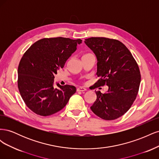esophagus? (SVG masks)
Listing matches in <instances>:
<instances>
[{
	"label": "esophagus",
	"mask_w": 159,
	"mask_h": 159,
	"mask_svg": "<svg viewBox=\"0 0 159 159\" xmlns=\"http://www.w3.org/2000/svg\"><path fill=\"white\" fill-rule=\"evenodd\" d=\"M87 89L84 88H82V87H80V88H77V91H81V92H84V91H85Z\"/></svg>",
	"instance_id": "esophagus-1"
}]
</instances>
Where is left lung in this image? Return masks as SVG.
Masks as SVG:
<instances>
[{"instance_id": "1", "label": "left lung", "mask_w": 159, "mask_h": 159, "mask_svg": "<svg viewBox=\"0 0 159 159\" xmlns=\"http://www.w3.org/2000/svg\"><path fill=\"white\" fill-rule=\"evenodd\" d=\"M98 59L99 78L94 88L107 85V93L95 91L97 99L90 108L104 120L121 117L131 107L139 92L141 74L131 53L122 42L104 37L85 40Z\"/></svg>"}]
</instances>
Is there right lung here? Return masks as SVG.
I'll return each mask as SVG.
<instances>
[{
  "instance_id": "add662e5",
  "label": "right lung",
  "mask_w": 159,
  "mask_h": 159,
  "mask_svg": "<svg viewBox=\"0 0 159 159\" xmlns=\"http://www.w3.org/2000/svg\"><path fill=\"white\" fill-rule=\"evenodd\" d=\"M81 39L57 37L38 40L24 54L18 68V88L26 106L41 116H49L63 109L76 88L57 84L54 75L81 44Z\"/></svg>"
}]
</instances>
